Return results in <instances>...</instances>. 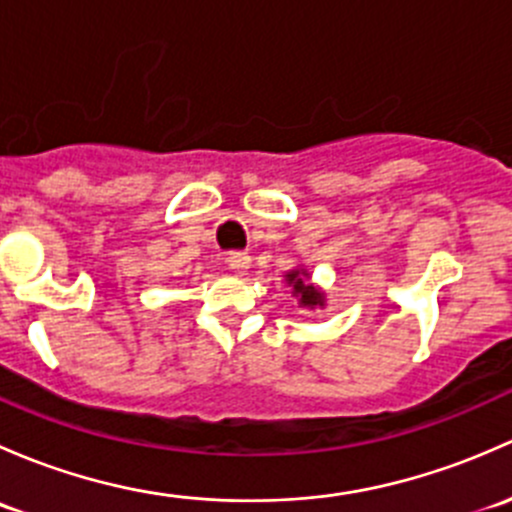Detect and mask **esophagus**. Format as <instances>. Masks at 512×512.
<instances>
[{
	"label": "esophagus",
	"mask_w": 512,
	"mask_h": 512,
	"mask_svg": "<svg viewBox=\"0 0 512 512\" xmlns=\"http://www.w3.org/2000/svg\"><path fill=\"white\" fill-rule=\"evenodd\" d=\"M226 263H229L231 271L244 273L251 266V256L246 251H234V254H229V258H226Z\"/></svg>",
	"instance_id": "esophagus-1"
}]
</instances>
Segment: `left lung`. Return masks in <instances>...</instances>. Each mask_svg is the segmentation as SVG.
<instances>
[{
    "mask_svg": "<svg viewBox=\"0 0 512 512\" xmlns=\"http://www.w3.org/2000/svg\"><path fill=\"white\" fill-rule=\"evenodd\" d=\"M303 276H305V273H300V271L288 273V283H293V291L300 295V303L308 305V308H315V305H323V293L315 291V288L310 286V283H305Z\"/></svg>",
    "mask_w": 512,
    "mask_h": 512,
    "instance_id": "obj_1",
    "label": "left lung"
}]
</instances>
